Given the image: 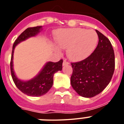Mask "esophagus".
Instances as JSON below:
<instances>
[{
  "instance_id": "obj_1",
  "label": "esophagus",
  "mask_w": 124,
  "mask_h": 124,
  "mask_svg": "<svg viewBox=\"0 0 124 124\" xmlns=\"http://www.w3.org/2000/svg\"><path fill=\"white\" fill-rule=\"evenodd\" d=\"M68 64H69V62H67V61H66V59H64V61H63V64H62V65H63V66H66V65H68Z\"/></svg>"
}]
</instances>
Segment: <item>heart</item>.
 Segmentation results:
<instances>
[{
  "instance_id": "1",
  "label": "heart",
  "mask_w": 124,
  "mask_h": 124,
  "mask_svg": "<svg viewBox=\"0 0 124 124\" xmlns=\"http://www.w3.org/2000/svg\"><path fill=\"white\" fill-rule=\"evenodd\" d=\"M60 48L67 50L70 60L78 62L84 60L94 52L98 41L95 31L83 28H68L58 32L55 37Z\"/></svg>"
}]
</instances>
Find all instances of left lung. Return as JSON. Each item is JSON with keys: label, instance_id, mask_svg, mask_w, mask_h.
I'll use <instances>...</instances> for the list:
<instances>
[{"label": "left lung", "instance_id": "left-lung-1", "mask_svg": "<svg viewBox=\"0 0 124 124\" xmlns=\"http://www.w3.org/2000/svg\"><path fill=\"white\" fill-rule=\"evenodd\" d=\"M98 43L94 52L80 62L71 63V84L80 96L91 98L109 84L115 71V53L109 40L96 30Z\"/></svg>", "mask_w": 124, "mask_h": 124}]
</instances>
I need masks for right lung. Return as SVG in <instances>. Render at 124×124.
<instances>
[{"instance_id": "add662e5", "label": "right lung", "mask_w": 124, "mask_h": 124, "mask_svg": "<svg viewBox=\"0 0 124 124\" xmlns=\"http://www.w3.org/2000/svg\"><path fill=\"white\" fill-rule=\"evenodd\" d=\"M42 30V26L29 28L20 34L13 46L10 62L11 73L13 80L17 88L23 93L30 96H40L48 92L53 84V76L55 73L62 70L63 60L57 62H46L41 71L34 78L29 80H21L15 75L13 70V54L15 47L29 38L35 37Z\"/></svg>"}]
</instances>
